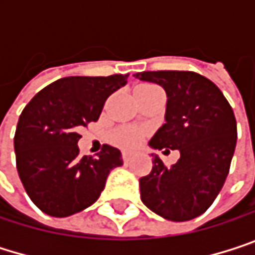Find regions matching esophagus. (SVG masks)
Listing matches in <instances>:
<instances>
[{
    "label": "esophagus",
    "instance_id": "esophagus-1",
    "mask_svg": "<svg viewBox=\"0 0 255 255\" xmlns=\"http://www.w3.org/2000/svg\"><path fill=\"white\" fill-rule=\"evenodd\" d=\"M129 158H131V155H129L128 152H123V159H124V162H128Z\"/></svg>",
    "mask_w": 255,
    "mask_h": 255
}]
</instances>
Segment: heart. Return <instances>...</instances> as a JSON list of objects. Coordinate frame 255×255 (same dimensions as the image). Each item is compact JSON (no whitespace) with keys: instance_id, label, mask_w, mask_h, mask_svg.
I'll return each instance as SVG.
<instances>
[{"instance_id":"obj_1","label":"heart","mask_w":255,"mask_h":255,"mask_svg":"<svg viewBox=\"0 0 255 255\" xmlns=\"http://www.w3.org/2000/svg\"><path fill=\"white\" fill-rule=\"evenodd\" d=\"M158 88L153 84H141L135 88V91H144V90H152ZM141 140V131L137 128H120L118 131L114 132V143L118 144L123 149H134Z\"/></svg>"}]
</instances>
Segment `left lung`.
Masks as SVG:
<instances>
[{
	"instance_id": "1",
	"label": "left lung",
	"mask_w": 255,
	"mask_h": 255,
	"mask_svg": "<svg viewBox=\"0 0 255 255\" xmlns=\"http://www.w3.org/2000/svg\"><path fill=\"white\" fill-rule=\"evenodd\" d=\"M167 93L165 124L150 138L153 149H177L167 167L155 155L150 174L140 178L141 202L155 214L187 222L208 210L229 174L236 146V120L219 87L189 71L138 72Z\"/></svg>"
}]
</instances>
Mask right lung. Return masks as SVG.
<instances>
[{"label":"right lung","mask_w":255,"mask_h":255,"mask_svg":"<svg viewBox=\"0 0 255 255\" xmlns=\"http://www.w3.org/2000/svg\"><path fill=\"white\" fill-rule=\"evenodd\" d=\"M128 75L68 77L42 88L23 109L14 152L19 177L30 201L45 214L68 217L93 205L121 152L105 144L97 158L81 156L79 129L97 121L106 99Z\"/></svg>","instance_id":"right-lung-1"}]
</instances>
